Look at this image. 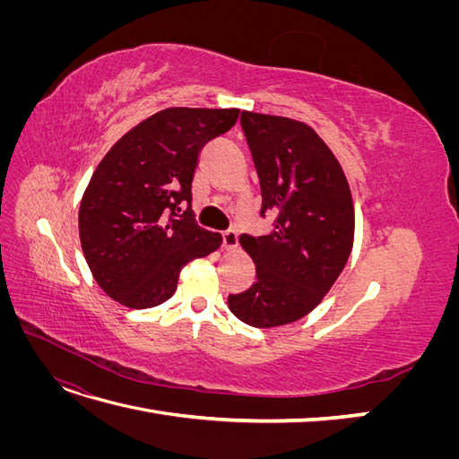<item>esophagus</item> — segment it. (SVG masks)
<instances>
[{
	"label": "esophagus",
	"mask_w": 459,
	"mask_h": 459,
	"mask_svg": "<svg viewBox=\"0 0 459 459\" xmlns=\"http://www.w3.org/2000/svg\"><path fill=\"white\" fill-rule=\"evenodd\" d=\"M221 239H224V247L228 248V251H233V248H238V245H239V235L235 230H228L221 233Z\"/></svg>",
	"instance_id": "esophagus-1"
}]
</instances>
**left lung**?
Wrapping results in <instances>:
<instances>
[{
	"instance_id": "8db88e82",
	"label": "left lung",
	"mask_w": 459,
	"mask_h": 459,
	"mask_svg": "<svg viewBox=\"0 0 459 459\" xmlns=\"http://www.w3.org/2000/svg\"><path fill=\"white\" fill-rule=\"evenodd\" d=\"M260 179V214H275L268 235L239 241L256 264V281L228 307L253 327L293 324L337 281L354 243V204L339 160L308 124L241 113Z\"/></svg>"
}]
</instances>
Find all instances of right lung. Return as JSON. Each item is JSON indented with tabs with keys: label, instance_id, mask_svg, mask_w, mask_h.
I'll list each match as a JSON object with an SVG mask.
<instances>
[{
	"label": "right lung",
	"instance_id": "obj_1",
	"mask_svg": "<svg viewBox=\"0 0 459 459\" xmlns=\"http://www.w3.org/2000/svg\"><path fill=\"white\" fill-rule=\"evenodd\" d=\"M238 117L239 108L159 110L97 164L80 203V243L97 285L122 307H159L176 293L187 262L221 245L189 208L178 212L191 203L201 149Z\"/></svg>",
	"mask_w": 459,
	"mask_h": 459
}]
</instances>
